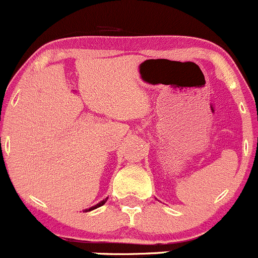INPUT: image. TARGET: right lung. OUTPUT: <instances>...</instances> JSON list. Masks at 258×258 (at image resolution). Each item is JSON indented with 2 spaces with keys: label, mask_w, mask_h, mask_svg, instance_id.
Segmentation results:
<instances>
[{
  "label": "right lung",
  "mask_w": 258,
  "mask_h": 258,
  "mask_svg": "<svg viewBox=\"0 0 258 258\" xmlns=\"http://www.w3.org/2000/svg\"><path fill=\"white\" fill-rule=\"evenodd\" d=\"M106 200H108V198H105V199H103L102 201H100V203L97 204V205L92 206V207H90V209H86V210H84V211H85V212H87V211H92V210L97 209V207H100V206H103V205H104V204L106 203Z\"/></svg>",
  "instance_id": "right-lung-1"
}]
</instances>
